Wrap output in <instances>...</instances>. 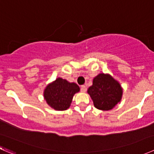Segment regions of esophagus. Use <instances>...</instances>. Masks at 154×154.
I'll list each match as a JSON object with an SVG mask.
<instances>
[{"mask_svg": "<svg viewBox=\"0 0 154 154\" xmlns=\"http://www.w3.org/2000/svg\"><path fill=\"white\" fill-rule=\"evenodd\" d=\"M86 90L87 88L85 85H83V86H81V87H80V91H81L82 92H86Z\"/></svg>", "mask_w": 154, "mask_h": 154, "instance_id": "34e87169", "label": "esophagus"}]
</instances>
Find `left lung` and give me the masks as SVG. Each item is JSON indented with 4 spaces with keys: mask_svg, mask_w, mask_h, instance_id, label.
<instances>
[{
    "mask_svg": "<svg viewBox=\"0 0 154 154\" xmlns=\"http://www.w3.org/2000/svg\"><path fill=\"white\" fill-rule=\"evenodd\" d=\"M94 106L100 110H109L120 102L122 88L119 82L108 74H100L93 80V84L88 88Z\"/></svg>",
    "mask_w": 154,
    "mask_h": 154,
    "instance_id": "left-lung-1",
    "label": "left lung"
}]
</instances>
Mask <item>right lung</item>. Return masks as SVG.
I'll return each mask as SVG.
<instances>
[{
	"instance_id": "add662e5",
	"label": "right lung",
	"mask_w": 154,
	"mask_h": 154,
	"mask_svg": "<svg viewBox=\"0 0 154 154\" xmlns=\"http://www.w3.org/2000/svg\"><path fill=\"white\" fill-rule=\"evenodd\" d=\"M80 91V87L74 83H69L57 78L46 87L44 97L48 104L56 110H66L70 106L73 96Z\"/></svg>"
}]
</instances>
